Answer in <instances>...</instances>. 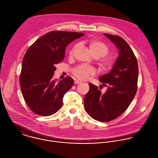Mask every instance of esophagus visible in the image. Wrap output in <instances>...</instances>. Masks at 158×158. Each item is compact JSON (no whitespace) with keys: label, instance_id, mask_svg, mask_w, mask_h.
<instances>
[{"label":"esophagus","instance_id":"1","mask_svg":"<svg viewBox=\"0 0 158 158\" xmlns=\"http://www.w3.org/2000/svg\"><path fill=\"white\" fill-rule=\"evenodd\" d=\"M81 82V81H79V80H75L74 81V84H80Z\"/></svg>","mask_w":158,"mask_h":158}]
</instances>
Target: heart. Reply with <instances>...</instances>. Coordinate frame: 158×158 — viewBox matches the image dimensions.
Segmentation results:
<instances>
[{"label": "heart", "mask_w": 158, "mask_h": 158, "mask_svg": "<svg viewBox=\"0 0 158 158\" xmlns=\"http://www.w3.org/2000/svg\"><path fill=\"white\" fill-rule=\"evenodd\" d=\"M75 45L69 52V55H72ZM89 47L93 56L97 59L102 58L99 63L100 68L103 71H106L111 68L114 64L112 57L105 56L109 53V48L106 44L98 40H91L89 42ZM96 70L91 66L81 65L73 69V74L80 80H85L90 76L95 75Z\"/></svg>", "instance_id": "obj_1"}]
</instances>
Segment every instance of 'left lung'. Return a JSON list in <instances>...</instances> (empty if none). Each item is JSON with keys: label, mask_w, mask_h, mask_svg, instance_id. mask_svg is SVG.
Returning <instances> with one entry per match:
<instances>
[{"label": "left lung", "mask_w": 158, "mask_h": 158, "mask_svg": "<svg viewBox=\"0 0 158 158\" xmlns=\"http://www.w3.org/2000/svg\"><path fill=\"white\" fill-rule=\"evenodd\" d=\"M104 35L119 49V56L111 70L99 78L102 85L108 87L105 93L89 84L84 107L95 120L108 122L121 115L133 100L137 90L139 68L134 52L124 39L106 33Z\"/></svg>", "instance_id": "left-lung-1"}]
</instances>
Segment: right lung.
<instances>
[{
	"label": "right lung",
	"mask_w": 158,
	"mask_h": 158,
	"mask_svg": "<svg viewBox=\"0 0 158 158\" xmlns=\"http://www.w3.org/2000/svg\"><path fill=\"white\" fill-rule=\"evenodd\" d=\"M84 35L53 31L36 40L26 51L19 84L24 101L34 113L48 116L61 108L63 97L73 85L74 81L66 77L56 82L52 79L55 66L63 60L66 47Z\"/></svg>",
	"instance_id": "1"
}]
</instances>
